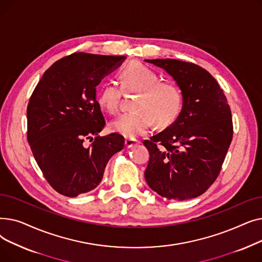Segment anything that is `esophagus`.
Wrapping results in <instances>:
<instances>
[{
	"label": "esophagus",
	"instance_id": "obj_1",
	"mask_svg": "<svg viewBox=\"0 0 262 262\" xmlns=\"http://www.w3.org/2000/svg\"><path fill=\"white\" fill-rule=\"evenodd\" d=\"M138 143H139V141L137 140V139H135V138H128V139L125 140V146L128 147V148L137 145Z\"/></svg>",
	"mask_w": 262,
	"mask_h": 262
}]
</instances>
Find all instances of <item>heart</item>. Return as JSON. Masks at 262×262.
Wrapping results in <instances>:
<instances>
[{
    "label": "heart",
    "instance_id": "obj_1",
    "mask_svg": "<svg viewBox=\"0 0 262 262\" xmlns=\"http://www.w3.org/2000/svg\"><path fill=\"white\" fill-rule=\"evenodd\" d=\"M120 86L108 82L98 93L100 106L109 114L120 109L123 91L137 93L132 113L124 114L110 123V129L126 138L144 134L155 122L156 126L166 127L180 116L184 94L176 82L160 80L152 69L138 61H132L118 72Z\"/></svg>",
    "mask_w": 262,
    "mask_h": 262
}]
</instances>
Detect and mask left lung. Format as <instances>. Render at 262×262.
Wrapping results in <instances>:
<instances>
[{
	"mask_svg": "<svg viewBox=\"0 0 262 262\" xmlns=\"http://www.w3.org/2000/svg\"><path fill=\"white\" fill-rule=\"evenodd\" d=\"M166 70L184 94L183 109L161 133L144 140L149 188L162 198H196L215 182L232 140L231 110L215 78L202 67L177 59H146Z\"/></svg>",
	"mask_w": 262,
	"mask_h": 262,
	"instance_id": "8db88e82",
	"label": "left lung"
}]
</instances>
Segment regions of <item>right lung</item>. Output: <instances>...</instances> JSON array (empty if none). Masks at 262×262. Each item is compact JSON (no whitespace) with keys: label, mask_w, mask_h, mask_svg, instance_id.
Wrapping results in <instances>:
<instances>
[{"label":"right lung","mask_w":262,"mask_h":262,"mask_svg":"<svg viewBox=\"0 0 262 262\" xmlns=\"http://www.w3.org/2000/svg\"><path fill=\"white\" fill-rule=\"evenodd\" d=\"M125 56L73 53L45 72L27 105V141L40 170L58 193L74 198L95 189L124 137L99 133L105 119L95 87ZM95 137V140L93 137ZM86 140L94 142L86 148Z\"/></svg>","instance_id":"1"}]
</instances>
